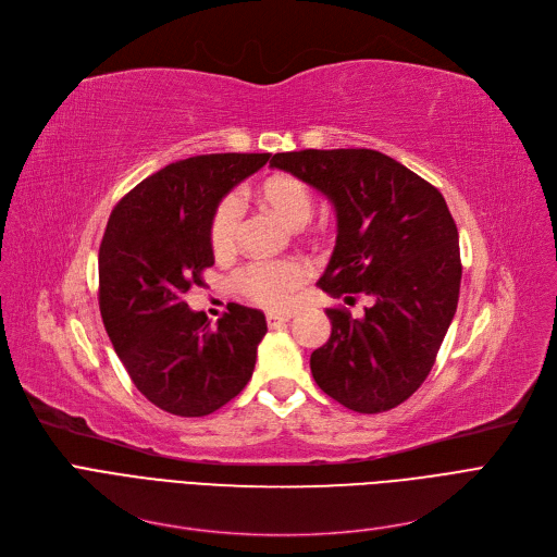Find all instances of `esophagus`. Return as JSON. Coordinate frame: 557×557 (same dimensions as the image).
Returning a JSON list of instances; mask_svg holds the SVG:
<instances>
[{
	"label": "esophagus",
	"mask_w": 557,
	"mask_h": 557,
	"mask_svg": "<svg viewBox=\"0 0 557 557\" xmlns=\"http://www.w3.org/2000/svg\"><path fill=\"white\" fill-rule=\"evenodd\" d=\"M288 320H290V313H269V315H267V323H269L271 330L286 325Z\"/></svg>",
	"instance_id": "esophagus-1"
}]
</instances>
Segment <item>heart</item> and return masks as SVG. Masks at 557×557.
Returning a JSON list of instances; mask_svg holds the SVG:
<instances>
[{
    "label": "heart",
    "mask_w": 557,
    "mask_h": 557,
    "mask_svg": "<svg viewBox=\"0 0 557 557\" xmlns=\"http://www.w3.org/2000/svg\"><path fill=\"white\" fill-rule=\"evenodd\" d=\"M255 198L263 210H269L280 223L290 230H300L313 214V196L309 187L288 173H273L263 178ZM242 227V205L234 196H225L210 219V248L214 255H230L237 246ZM234 288L242 296L267 309H282L290 302L296 290L307 282V269L296 259L257 261L248 263L234 275Z\"/></svg>",
    "instance_id": "b5f03b06"
}]
</instances>
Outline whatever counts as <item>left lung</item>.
Here are the masks:
<instances>
[{
    "label": "left lung",
    "instance_id": "obj_1",
    "mask_svg": "<svg viewBox=\"0 0 557 557\" xmlns=\"http://www.w3.org/2000/svg\"><path fill=\"white\" fill-rule=\"evenodd\" d=\"M271 166L323 191L336 208V248L318 286L355 305L330 307V341L313 349L320 391L357 413H384L429 376L460 294L458 230L443 194L372 149L275 153Z\"/></svg>",
    "mask_w": 557,
    "mask_h": 557
}]
</instances>
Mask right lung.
Instances as JSON below:
<instances>
[{
  "label": "right lung",
  "mask_w": 557,
  "mask_h": 557,
  "mask_svg": "<svg viewBox=\"0 0 557 557\" xmlns=\"http://www.w3.org/2000/svg\"><path fill=\"white\" fill-rule=\"evenodd\" d=\"M269 158L212 153L173 162L133 187L108 219L99 248L103 327L137 391L171 416H210L252 376L263 313L230 302L210 327L185 296L214 267V208Z\"/></svg>",
  "instance_id": "right-lung-1"
}]
</instances>
